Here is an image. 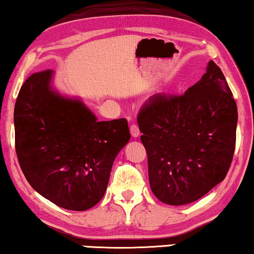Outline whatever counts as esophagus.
I'll use <instances>...</instances> for the list:
<instances>
[{"label":"esophagus","instance_id":"esophagus-1","mask_svg":"<svg viewBox=\"0 0 254 254\" xmlns=\"http://www.w3.org/2000/svg\"><path fill=\"white\" fill-rule=\"evenodd\" d=\"M130 134L134 136V137H137L139 135V128L136 124H131L130 125Z\"/></svg>","mask_w":254,"mask_h":254}]
</instances>
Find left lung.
<instances>
[{
    "mask_svg": "<svg viewBox=\"0 0 254 254\" xmlns=\"http://www.w3.org/2000/svg\"><path fill=\"white\" fill-rule=\"evenodd\" d=\"M158 199L185 205L222 181L236 145L237 105L221 68L211 61L185 94H156L137 116Z\"/></svg>",
    "mask_w": 254,
    "mask_h": 254,
    "instance_id": "obj_1",
    "label": "left lung"
}]
</instances>
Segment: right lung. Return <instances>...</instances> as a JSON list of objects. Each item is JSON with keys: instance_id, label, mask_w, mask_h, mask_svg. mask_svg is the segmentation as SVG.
<instances>
[{"instance_id": "add662e5", "label": "right lung", "mask_w": 254, "mask_h": 254, "mask_svg": "<svg viewBox=\"0 0 254 254\" xmlns=\"http://www.w3.org/2000/svg\"><path fill=\"white\" fill-rule=\"evenodd\" d=\"M51 69L35 72L14 105V146L33 189L57 206L86 211L104 196L113 160L129 141L127 119L97 121L78 100L51 90Z\"/></svg>"}]
</instances>
